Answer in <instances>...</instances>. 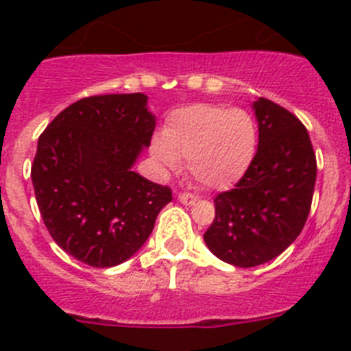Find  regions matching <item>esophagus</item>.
<instances>
[{"label": "esophagus", "mask_w": 351, "mask_h": 351, "mask_svg": "<svg viewBox=\"0 0 351 351\" xmlns=\"http://www.w3.org/2000/svg\"><path fill=\"white\" fill-rule=\"evenodd\" d=\"M179 202L184 204V206H191V204L197 202V198H195V195L188 193V191H181V193L178 195Z\"/></svg>", "instance_id": "esophagus-1"}]
</instances>
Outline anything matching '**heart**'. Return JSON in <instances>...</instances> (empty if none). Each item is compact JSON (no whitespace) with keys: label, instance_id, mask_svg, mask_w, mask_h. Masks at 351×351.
I'll list each match as a JSON object with an SVG mask.
<instances>
[{"label":"heart","instance_id":"1","mask_svg":"<svg viewBox=\"0 0 351 351\" xmlns=\"http://www.w3.org/2000/svg\"><path fill=\"white\" fill-rule=\"evenodd\" d=\"M256 144L258 130L250 112L197 104L170 114L163 137L154 138L151 151L167 169L188 160L195 182L207 190H226L250 169Z\"/></svg>","mask_w":351,"mask_h":351}]
</instances>
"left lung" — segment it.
Wrapping results in <instances>:
<instances>
[{"label": "left lung", "mask_w": 351, "mask_h": 351, "mask_svg": "<svg viewBox=\"0 0 351 351\" xmlns=\"http://www.w3.org/2000/svg\"><path fill=\"white\" fill-rule=\"evenodd\" d=\"M253 108L258 151L234 188L216 195V216L204 234L214 255L235 267L262 265L299 237L316 181L315 151L299 117L267 98Z\"/></svg>", "instance_id": "1"}]
</instances>
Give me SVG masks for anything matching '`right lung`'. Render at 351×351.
I'll use <instances>...</instances> for the list:
<instances>
[{"label": "right lung", "mask_w": 351, "mask_h": 351, "mask_svg": "<svg viewBox=\"0 0 351 351\" xmlns=\"http://www.w3.org/2000/svg\"><path fill=\"white\" fill-rule=\"evenodd\" d=\"M147 96L95 95L60 112L38 138L31 179L56 244L91 267H114L138 251L172 200L169 186L133 172L156 119Z\"/></svg>", "instance_id": "right-lung-1"}]
</instances>
